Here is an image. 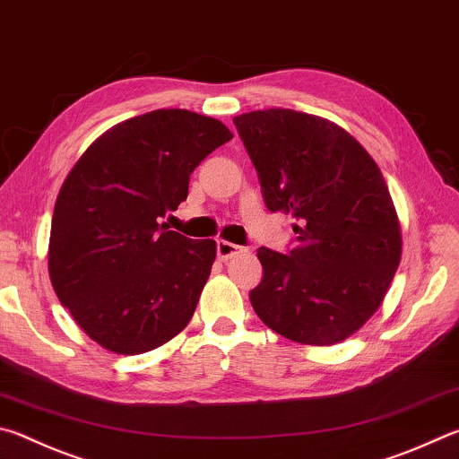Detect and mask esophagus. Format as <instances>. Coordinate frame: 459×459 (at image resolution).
I'll use <instances>...</instances> for the list:
<instances>
[{
    "label": "esophagus",
    "instance_id": "obj_1",
    "mask_svg": "<svg viewBox=\"0 0 459 459\" xmlns=\"http://www.w3.org/2000/svg\"><path fill=\"white\" fill-rule=\"evenodd\" d=\"M238 253H243V248L229 243V240H219V243H216V255H219L221 261H229V258Z\"/></svg>",
    "mask_w": 459,
    "mask_h": 459
}]
</instances>
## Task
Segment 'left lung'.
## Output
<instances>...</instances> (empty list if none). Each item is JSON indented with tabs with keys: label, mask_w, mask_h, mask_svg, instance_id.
<instances>
[{
	"label": "left lung",
	"mask_w": 459,
	"mask_h": 459,
	"mask_svg": "<svg viewBox=\"0 0 459 459\" xmlns=\"http://www.w3.org/2000/svg\"><path fill=\"white\" fill-rule=\"evenodd\" d=\"M235 124L266 208L297 221L289 255L256 251L255 313L295 343L345 341L379 309L402 261V224L377 162L321 116L271 108L235 116Z\"/></svg>",
	"instance_id": "left-lung-1"
}]
</instances>
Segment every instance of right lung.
<instances>
[{"label":"right lung","instance_id":"obj_1","mask_svg":"<svg viewBox=\"0 0 459 459\" xmlns=\"http://www.w3.org/2000/svg\"><path fill=\"white\" fill-rule=\"evenodd\" d=\"M230 138L208 116L152 110L106 130L65 177L49 230V279L74 321L108 351H152L193 319L216 243L158 219L186 201L190 174Z\"/></svg>","mask_w":459,"mask_h":459}]
</instances>
